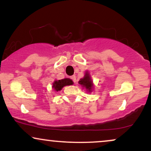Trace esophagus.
I'll list each match as a JSON object with an SVG mask.
<instances>
[{
    "label": "esophagus",
    "mask_w": 151,
    "mask_h": 151,
    "mask_svg": "<svg viewBox=\"0 0 151 151\" xmlns=\"http://www.w3.org/2000/svg\"><path fill=\"white\" fill-rule=\"evenodd\" d=\"M71 79H72V81H73L74 83L76 82V77H75V76H74V75L72 76V77H71Z\"/></svg>",
    "instance_id": "1"
}]
</instances>
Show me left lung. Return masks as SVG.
<instances>
[{
	"instance_id": "obj_1",
	"label": "left lung",
	"mask_w": 151,
	"mask_h": 151,
	"mask_svg": "<svg viewBox=\"0 0 151 151\" xmlns=\"http://www.w3.org/2000/svg\"><path fill=\"white\" fill-rule=\"evenodd\" d=\"M79 84H81L83 87H85V89H86V91H87L88 92L92 91L93 84V81L91 79V77H90L89 75V72L86 71L84 78H82V79H81L79 81Z\"/></svg>"
}]
</instances>
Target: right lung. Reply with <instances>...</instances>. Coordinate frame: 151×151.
<instances>
[{
    "label": "right lung",
    "instance_id": "right-lung-1",
    "mask_svg": "<svg viewBox=\"0 0 151 151\" xmlns=\"http://www.w3.org/2000/svg\"><path fill=\"white\" fill-rule=\"evenodd\" d=\"M72 84H73V81H72V79H69V78H65L61 80H55L53 82L52 88L55 89V91H58L62 90L64 86L72 85Z\"/></svg>",
    "mask_w": 151,
    "mask_h": 151
}]
</instances>
